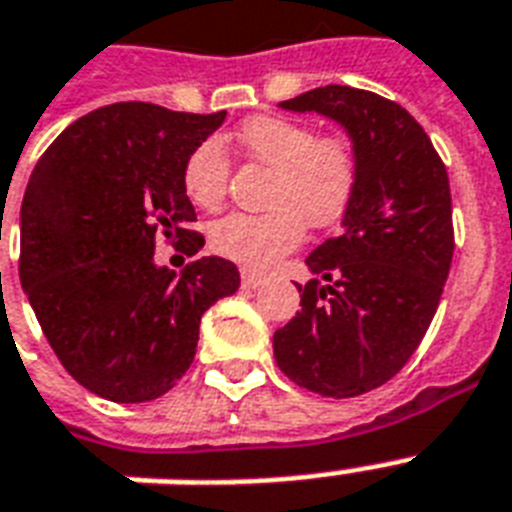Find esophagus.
Listing matches in <instances>:
<instances>
[{
	"label": "esophagus",
	"instance_id": "esophagus-1",
	"mask_svg": "<svg viewBox=\"0 0 512 512\" xmlns=\"http://www.w3.org/2000/svg\"><path fill=\"white\" fill-rule=\"evenodd\" d=\"M263 276L260 273H252V271H244L241 273V287L244 289H257L260 284H263Z\"/></svg>",
	"mask_w": 512,
	"mask_h": 512
}]
</instances>
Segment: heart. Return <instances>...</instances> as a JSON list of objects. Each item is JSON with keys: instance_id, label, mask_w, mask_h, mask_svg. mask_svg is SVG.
I'll list each match as a JSON object with an SVG mask.
<instances>
[{"instance_id": "b5f03b06", "label": "heart", "mask_w": 512, "mask_h": 512, "mask_svg": "<svg viewBox=\"0 0 512 512\" xmlns=\"http://www.w3.org/2000/svg\"><path fill=\"white\" fill-rule=\"evenodd\" d=\"M236 143L257 164L273 170L268 212L220 217L209 225V249L247 271H271L300 247L305 223L332 228L345 217L358 191V154L345 135H321L316 127L284 116H252L236 130ZM231 177V159L215 138L201 140L185 156L180 183L191 204L217 209Z\"/></svg>"}]
</instances>
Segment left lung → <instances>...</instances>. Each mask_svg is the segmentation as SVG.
<instances>
[{
  "mask_svg": "<svg viewBox=\"0 0 512 512\" xmlns=\"http://www.w3.org/2000/svg\"><path fill=\"white\" fill-rule=\"evenodd\" d=\"M348 130L358 191L342 233L305 263L300 311L273 335L289 380L329 398L380 388L412 358L436 316L454 255L449 175L406 108L369 90L327 84L284 100Z\"/></svg>",
  "mask_w": 512,
  "mask_h": 512,
  "instance_id": "obj_1",
  "label": "left lung"
}]
</instances>
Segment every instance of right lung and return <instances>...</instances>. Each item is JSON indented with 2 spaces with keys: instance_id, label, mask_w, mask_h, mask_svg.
Here are the masks:
<instances>
[{
  "instance_id": "add662e5",
  "label": "right lung",
  "mask_w": 512,
  "mask_h": 512,
  "mask_svg": "<svg viewBox=\"0 0 512 512\" xmlns=\"http://www.w3.org/2000/svg\"><path fill=\"white\" fill-rule=\"evenodd\" d=\"M154 103L90 111L52 140L20 207V284L66 372L95 396H164L196 356L201 316L239 289V268L199 257L175 276L156 241L196 255L185 156L223 124Z\"/></svg>"
}]
</instances>
